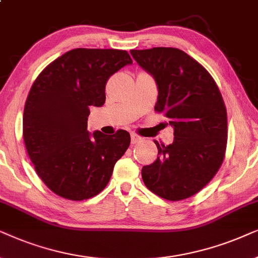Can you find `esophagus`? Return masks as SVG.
Masks as SVG:
<instances>
[{
  "instance_id": "1",
  "label": "esophagus",
  "mask_w": 258,
  "mask_h": 258,
  "mask_svg": "<svg viewBox=\"0 0 258 258\" xmlns=\"http://www.w3.org/2000/svg\"><path fill=\"white\" fill-rule=\"evenodd\" d=\"M142 140H143L142 137L138 136V135H136V133H132V135H131V142H132V144H137V143L142 142Z\"/></svg>"
}]
</instances>
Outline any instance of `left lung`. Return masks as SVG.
I'll use <instances>...</instances> for the list:
<instances>
[{
	"instance_id": "left-lung-1",
	"label": "left lung",
	"mask_w": 258,
	"mask_h": 258,
	"mask_svg": "<svg viewBox=\"0 0 258 258\" xmlns=\"http://www.w3.org/2000/svg\"><path fill=\"white\" fill-rule=\"evenodd\" d=\"M158 86L154 109L169 119L173 143L158 149L156 161L143 167L146 187L167 201H181L207 186L224 159L226 108L210 73L178 48L131 50Z\"/></svg>"
}]
</instances>
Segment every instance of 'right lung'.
Returning <instances> with one entry per match:
<instances>
[{
    "mask_svg": "<svg viewBox=\"0 0 258 258\" xmlns=\"http://www.w3.org/2000/svg\"><path fill=\"white\" fill-rule=\"evenodd\" d=\"M131 63L126 50L77 48L34 81L23 111V140L41 180L60 197L84 201L100 194L128 149V132L91 135L87 120L91 106L105 104L109 77Z\"/></svg>",
    "mask_w": 258,
    "mask_h": 258,
    "instance_id": "add662e5",
    "label": "right lung"
}]
</instances>
